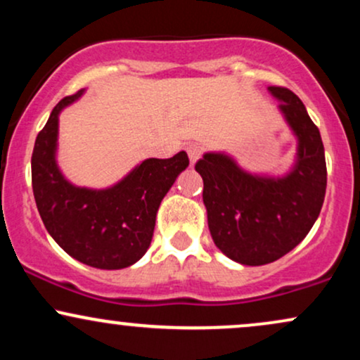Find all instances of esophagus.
<instances>
[{
    "label": "esophagus",
    "mask_w": 360,
    "mask_h": 360,
    "mask_svg": "<svg viewBox=\"0 0 360 360\" xmlns=\"http://www.w3.org/2000/svg\"><path fill=\"white\" fill-rule=\"evenodd\" d=\"M186 152H188L191 164H194L198 159H201V155H203V147L196 146V143H189V146L186 147Z\"/></svg>",
    "instance_id": "esophagus-1"
}]
</instances>
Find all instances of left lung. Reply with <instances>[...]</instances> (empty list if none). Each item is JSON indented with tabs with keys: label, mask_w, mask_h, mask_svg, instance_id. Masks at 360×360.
<instances>
[{
	"label": "left lung",
	"mask_w": 360,
	"mask_h": 360,
	"mask_svg": "<svg viewBox=\"0 0 360 360\" xmlns=\"http://www.w3.org/2000/svg\"><path fill=\"white\" fill-rule=\"evenodd\" d=\"M295 134L298 162L283 179L240 171L223 154L196 162L203 177V201L214 245L245 266L274 262L307 237L320 214L326 191V162L320 130L292 91L271 86Z\"/></svg>",
	"instance_id": "1"
}]
</instances>
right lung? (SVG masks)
<instances>
[{"label":"right lung","instance_id":"obj_1","mask_svg":"<svg viewBox=\"0 0 360 360\" xmlns=\"http://www.w3.org/2000/svg\"><path fill=\"white\" fill-rule=\"evenodd\" d=\"M82 91L65 96L39 131L32 154V186L40 218L74 259L98 269H123L146 254L155 214L176 177L189 166L186 152L147 159L122 183L103 191L74 188L56 166L57 117Z\"/></svg>","mask_w":360,"mask_h":360}]
</instances>
